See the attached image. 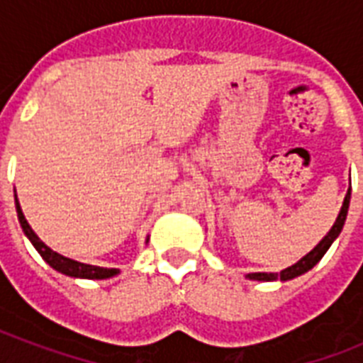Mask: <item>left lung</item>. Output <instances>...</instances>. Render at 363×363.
<instances>
[{"label":"left lung","mask_w":363,"mask_h":363,"mask_svg":"<svg viewBox=\"0 0 363 363\" xmlns=\"http://www.w3.org/2000/svg\"><path fill=\"white\" fill-rule=\"evenodd\" d=\"M349 201H350V188H349V192H347V196H345L343 207H341V211H339L337 220H335V224L332 226V230L328 232L326 238L322 239V241L318 242V245H316V247L307 254V256H303V258L299 259L298 264H294L292 267L282 269L281 273H250V275H247L248 279H252V281H275V279L290 281V279H294V277H298L301 275V273H305V271H309L313 265H316L318 262H320V258L326 254L330 245L335 241V238H337L339 233H341V230H343L345 218H347V211H349Z\"/></svg>","instance_id":"8db88e82"}]
</instances>
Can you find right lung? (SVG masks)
Returning <instances> with one entry per match:
<instances>
[{"mask_svg": "<svg viewBox=\"0 0 363 363\" xmlns=\"http://www.w3.org/2000/svg\"><path fill=\"white\" fill-rule=\"evenodd\" d=\"M14 201H16V213H18L20 226H22L24 233L31 241V245L37 248V252L41 254V258L45 259L52 269L60 271V273H64V275L67 277H77V279H109V277L118 273V269H113V267H98V265L81 264V262H75V259H69L65 258V256H62V254L54 252L52 248H48L30 228L28 220L24 218V213L20 209V203L18 199H16V196H14Z\"/></svg>", "mask_w": 363, "mask_h": 363, "instance_id": "add662e5", "label": "right lung"}]
</instances>
